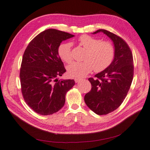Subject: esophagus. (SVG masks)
Masks as SVG:
<instances>
[{
    "instance_id": "esophagus-1",
    "label": "esophagus",
    "mask_w": 150,
    "mask_h": 150,
    "mask_svg": "<svg viewBox=\"0 0 150 150\" xmlns=\"http://www.w3.org/2000/svg\"><path fill=\"white\" fill-rule=\"evenodd\" d=\"M74 81L76 83H78L79 82V81H81V79H79V78H74Z\"/></svg>"
}]
</instances>
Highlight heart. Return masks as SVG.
<instances>
[{
  "mask_svg": "<svg viewBox=\"0 0 150 150\" xmlns=\"http://www.w3.org/2000/svg\"><path fill=\"white\" fill-rule=\"evenodd\" d=\"M78 43L86 50L83 62H75L68 66L69 76L83 78L93 69L101 72L111 64L115 56V47L112 43L95 38L89 35H82L78 38ZM58 55L61 59L69 64L72 61L71 44L61 43L57 49Z\"/></svg>",
  "mask_w": 150,
  "mask_h": 150,
  "instance_id": "b5f03b06",
  "label": "heart"
}]
</instances>
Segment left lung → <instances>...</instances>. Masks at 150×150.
Masks as SVG:
<instances>
[{
  "label": "left lung",
  "instance_id": "left-lung-1",
  "mask_svg": "<svg viewBox=\"0 0 150 150\" xmlns=\"http://www.w3.org/2000/svg\"><path fill=\"white\" fill-rule=\"evenodd\" d=\"M114 42L115 57L106 69L89 78L91 89L84 96L89 109L98 115H105L118 108L125 99L134 75L133 54L128 44L120 36L99 29Z\"/></svg>",
  "mask_w": 150,
  "mask_h": 150
}]
</instances>
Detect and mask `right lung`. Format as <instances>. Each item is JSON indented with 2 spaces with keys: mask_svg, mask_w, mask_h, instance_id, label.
Listing matches in <instances>:
<instances>
[{
  "mask_svg": "<svg viewBox=\"0 0 150 150\" xmlns=\"http://www.w3.org/2000/svg\"><path fill=\"white\" fill-rule=\"evenodd\" d=\"M74 35L54 29L40 33L26 47L20 69L21 92L26 104L41 115H50L64 105L73 79L58 80L66 71L57 53L61 42Z\"/></svg>",
  "mask_w": 150,
  "mask_h": 150,
  "instance_id": "right-lung-1",
  "label": "right lung"
}]
</instances>
